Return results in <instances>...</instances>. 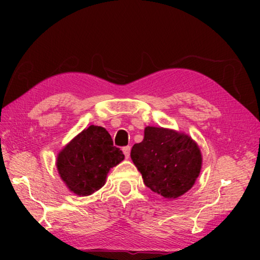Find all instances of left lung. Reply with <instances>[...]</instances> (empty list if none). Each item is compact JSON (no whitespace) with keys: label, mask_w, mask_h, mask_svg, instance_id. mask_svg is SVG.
I'll return each mask as SVG.
<instances>
[{"label":"left lung","mask_w":260,"mask_h":260,"mask_svg":"<svg viewBox=\"0 0 260 260\" xmlns=\"http://www.w3.org/2000/svg\"><path fill=\"white\" fill-rule=\"evenodd\" d=\"M124 158L120 149L113 146L107 129L90 125L63 148L57 156L56 166L70 190L88 196L104 186L110 169Z\"/></svg>","instance_id":"8db88e82"}]
</instances>
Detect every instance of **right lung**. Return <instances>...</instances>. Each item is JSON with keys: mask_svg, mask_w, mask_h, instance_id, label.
Segmentation results:
<instances>
[{"mask_svg": "<svg viewBox=\"0 0 260 260\" xmlns=\"http://www.w3.org/2000/svg\"><path fill=\"white\" fill-rule=\"evenodd\" d=\"M131 158L144 184L169 200L187 192L202 169L197 144L187 135L160 127H148L142 142L132 148Z\"/></svg>", "mask_w": 260, "mask_h": 260, "instance_id": "right-lung-1", "label": "right lung"}]
</instances>
